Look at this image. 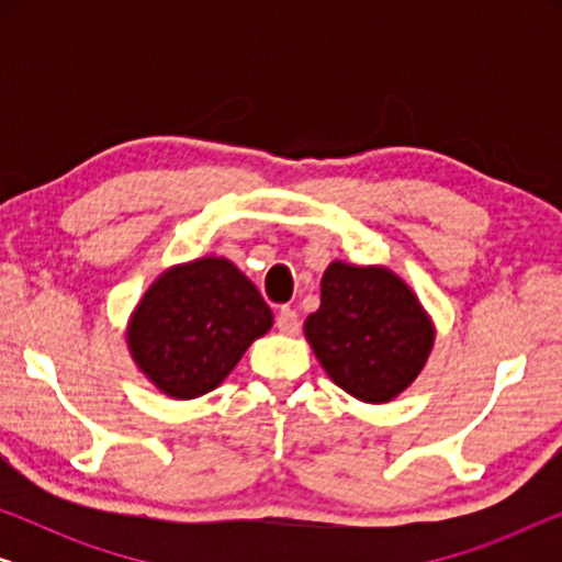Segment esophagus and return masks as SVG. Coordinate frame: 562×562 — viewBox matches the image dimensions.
<instances>
[{
    "instance_id": "esophagus-1",
    "label": "esophagus",
    "mask_w": 562,
    "mask_h": 562,
    "mask_svg": "<svg viewBox=\"0 0 562 562\" xmlns=\"http://www.w3.org/2000/svg\"><path fill=\"white\" fill-rule=\"evenodd\" d=\"M276 327H279V333H283V335H296L299 327H302L296 310L283 306V310L279 312V317H276Z\"/></svg>"
}]
</instances>
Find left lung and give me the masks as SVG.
Masks as SVG:
<instances>
[{
	"mask_svg": "<svg viewBox=\"0 0 562 562\" xmlns=\"http://www.w3.org/2000/svg\"><path fill=\"white\" fill-rule=\"evenodd\" d=\"M304 335L329 379L368 404L412 386L435 342L432 319L394 271L342 260L322 276V304Z\"/></svg>",
	"mask_w": 562,
	"mask_h": 562,
	"instance_id": "left-lung-1",
	"label": "left lung"
}]
</instances>
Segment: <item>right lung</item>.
I'll return each instance as SVG.
<instances>
[{"instance_id": "1", "label": "right lung", "mask_w": 562, "mask_h": 562, "mask_svg": "<svg viewBox=\"0 0 562 562\" xmlns=\"http://www.w3.org/2000/svg\"><path fill=\"white\" fill-rule=\"evenodd\" d=\"M273 325L252 281L227 258H196L160 273L135 306L127 348L153 386L171 398L217 389Z\"/></svg>"}]
</instances>
